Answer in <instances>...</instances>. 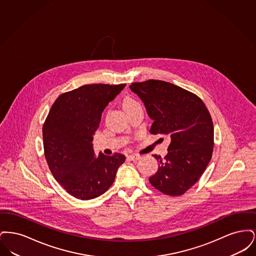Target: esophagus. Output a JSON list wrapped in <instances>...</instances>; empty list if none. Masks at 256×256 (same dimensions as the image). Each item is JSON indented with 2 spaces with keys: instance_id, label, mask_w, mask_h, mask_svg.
<instances>
[{
  "instance_id": "34e87169",
  "label": "esophagus",
  "mask_w": 256,
  "mask_h": 256,
  "mask_svg": "<svg viewBox=\"0 0 256 256\" xmlns=\"http://www.w3.org/2000/svg\"><path fill=\"white\" fill-rule=\"evenodd\" d=\"M128 158L130 160H138V159L141 158V156L139 154H130Z\"/></svg>"
}]
</instances>
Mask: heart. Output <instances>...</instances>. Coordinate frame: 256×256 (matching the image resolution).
<instances>
[{
  "instance_id": "1",
  "label": "heart",
  "mask_w": 256,
  "mask_h": 256,
  "mask_svg": "<svg viewBox=\"0 0 256 256\" xmlns=\"http://www.w3.org/2000/svg\"><path fill=\"white\" fill-rule=\"evenodd\" d=\"M138 104V102H137L134 98H124V108L126 110V108L132 106L134 104Z\"/></svg>"
}]
</instances>
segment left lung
Listing matches in <instances>:
<instances>
[{
	"mask_svg": "<svg viewBox=\"0 0 256 256\" xmlns=\"http://www.w3.org/2000/svg\"><path fill=\"white\" fill-rule=\"evenodd\" d=\"M130 88L154 121L150 134L170 137L165 158L154 156L158 170L150 182L165 195H182L198 180L212 156L214 126L210 113L200 98L167 82L150 80Z\"/></svg>",
	"mask_w": 256,
	"mask_h": 256,
	"instance_id": "left-lung-1",
	"label": "left lung"
}]
</instances>
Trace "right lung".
Returning a JSON list of instances; mask_svg holds the SVG:
<instances>
[{
  "label": "right lung",
  "instance_id": "add662e5",
  "mask_svg": "<svg viewBox=\"0 0 256 256\" xmlns=\"http://www.w3.org/2000/svg\"><path fill=\"white\" fill-rule=\"evenodd\" d=\"M126 84H86L61 94L43 124L44 154L50 172L64 190L88 200L102 195L114 182L126 158L94 154L93 135L108 102Z\"/></svg>",
  "mask_w": 256,
  "mask_h": 256
}]
</instances>
